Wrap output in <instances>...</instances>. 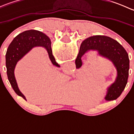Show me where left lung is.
Here are the masks:
<instances>
[{"mask_svg":"<svg viewBox=\"0 0 134 134\" xmlns=\"http://www.w3.org/2000/svg\"><path fill=\"white\" fill-rule=\"evenodd\" d=\"M90 51H96L100 56L108 59L117 70L115 81L108 88L106 100H116L125 90L129 75L130 60L128 54L122 45L116 40L105 36L88 37L81 44L79 53L75 60L76 67L82 65V57Z\"/></svg>","mask_w":134,"mask_h":134,"instance_id":"8db88e82","label":"left lung"}]
</instances>
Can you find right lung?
<instances>
[{"label": "right lung", "instance_id": "add662e5", "mask_svg": "<svg viewBox=\"0 0 134 134\" xmlns=\"http://www.w3.org/2000/svg\"><path fill=\"white\" fill-rule=\"evenodd\" d=\"M35 47H43L47 49L48 56L54 65L60 67L56 63L52 55L51 41L49 37L40 31L36 30L25 31L17 35L7 49L6 54V66L8 80L14 91L20 97L26 99L24 94L20 91L16 82L14 70L17 62Z\"/></svg>", "mask_w": 134, "mask_h": 134}]
</instances>
